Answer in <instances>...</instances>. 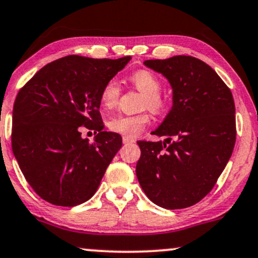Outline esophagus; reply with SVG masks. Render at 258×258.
<instances>
[{"mask_svg":"<svg viewBox=\"0 0 258 258\" xmlns=\"http://www.w3.org/2000/svg\"><path fill=\"white\" fill-rule=\"evenodd\" d=\"M122 142H123V144H130V143H135L136 141L135 139L128 138V137H122Z\"/></svg>","mask_w":258,"mask_h":258,"instance_id":"esophagus-1","label":"esophagus"}]
</instances>
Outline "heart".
Segmentation results:
<instances>
[{
    "mask_svg": "<svg viewBox=\"0 0 258 258\" xmlns=\"http://www.w3.org/2000/svg\"><path fill=\"white\" fill-rule=\"evenodd\" d=\"M133 85L142 92H144L143 108H149L154 113H160L164 107V99L160 95L161 83L154 73L149 71H137L131 76ZM120 97V88L116 80L111 79L104 84L99 94V102L104 109H113L117 104ZM150 122L148 114L139 115H115L108 121L110 131L119 133L123 137L136 138L144 131Z\"/></svg>",
    "mask_w": 258,
    "mask_h": 258,
    "instance_id": "heart-1",
    "label": "heart"
}]
</instances>
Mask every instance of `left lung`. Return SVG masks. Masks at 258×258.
<instances>
[{"instance_id": "obj_1", "label": "left lung", "mask_w": 258, "mask_h": 258, "mask_svg": "<svg viewBox=\"0 0 258 258\" xmlns=\"http://www.w3.org/2000/svg\"><path fill=\"white\" fill-rule=\"evenodd\" d=\"M144 64L168 80L173 105L151 132L167 138L137 142L141 159L136 174L144 194L156 206L191 207L212 191L233 153V96L218 73L196 57L178 55L147 60Z\"/></svg>"}]
</instances>
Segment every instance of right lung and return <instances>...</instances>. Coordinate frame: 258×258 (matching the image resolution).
<instances>
[{
  "label": "right lung",
  "instance_id": "add662e5",
  "mask_svg": "<svg viewBox=\"0 0 258 258\" xmlns=\"http://www.w3.org/2000/svg\"><path fill=\"white\" fill-rule=\"evenodd\" d=\"M131 58L70 55L39 70L19 91L12 148L25 179L40 198L76 207L97 191L122 145L120 135L103 131L99 94ZM82 125L99 132L92 145L81 137Z\"/></svg>",
  "mask_w": 258,
  "mask_h": 258
}]
</instances>
